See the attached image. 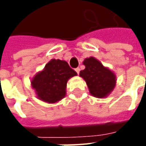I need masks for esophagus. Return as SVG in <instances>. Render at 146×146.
Listing matches in <instances>:
<instances>
[{
	"mask_svg": "<svg viewBox=\"0 0 146 146\" xmlns=\"http://www.w3.org/2000/svg\"><path fill=\"white\" fill-rule=\"evenodd\" d=\"M75 70H76V73H77V74H79L80 71V68H78V67H77V68H76V69H75Z\"/></svg>",
	"mask_w": 146,
	"mask_h": 146,
	"instance_id": "1",
	"label": "esophagus"
}]
</instances>
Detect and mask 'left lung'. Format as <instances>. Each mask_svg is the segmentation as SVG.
<instances>
[{
  "mask_svg": "<svg viewBox=\"0 0 146 146\" xmlns=\"http://www.w3.org/2000/svg\"><path fill=\"white\" fill-rule=\"evenodd\" d=\"M83 63L85 69L80 72V76L87 83L91 95L97 98L106 97L115 88V74L95 58H86Z\"/></svg>",
  "mask_w": 146,
  "mask_h": 146,
  "instance_id": "8db88e82",
  "label": "left lung"
}]
</instances>
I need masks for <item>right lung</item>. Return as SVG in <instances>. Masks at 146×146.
<instances>
[{
    "instance_id": "1",
    "label": "right lung",
    "mask_w": 146,
    "mask_h": 146,
    "mask_svg": "<svg viewBox=\"0 0 146 146\" xmlns=\"http://www.w3.org/2000/svg\"><path fill=\"white\" fill-rule=\"evenodd\" d=\"M77 75L66 61L51 59L44 70L32 80L33 88L38 98L48 103L57 102L66 95L68 80Z\"/></svg>"
}]
</instances>
